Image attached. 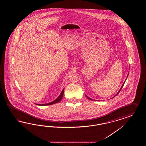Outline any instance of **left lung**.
I'll return each instance as SVG.
<instances>
[{"label": "left lung", "mask_w": 146, "mask_h": 146, "mask_svg": "<svg viewBox=\"0 0 146 146\" xmlns=\"http://www.w3.org/2000/svg\"><path fill=\"white\" fill-rule=\"evenodd\" d=\"M124 84H123V86H121V88H120V89L119 91V92H118V93H119L120 92V90H121V89H122V88H123V86H124ZM116 95H115V96H116ZM87 98H89V100H92V99H91V98H89V97H88V96H87Z\"/></svg>", "instance_id": "obj_1"}]
</instances>
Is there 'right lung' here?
<instances>
[{
    "label": "right lung",
    "mask_w": 146,
    "mask_h": 146,
    "mask_svg": "<svg viewBox=\"0 0 146 146\" xmlns=\"http://www.w3.org/2000/svg\"><path fill=\"white\" fill-rule=\"evenodd\" d=\"M64 92V89L62 90V93H61V94H60V95L58 96V97L57 98L56 100H54V101H53V102H50V103H47V104H37V105H38V106H49V105H52V104H53L57 103H58V102H60V101H61V100H62V96H63Z\"/></svg>",
    "instance_id": "right-lung-1"
}]
</instances>
